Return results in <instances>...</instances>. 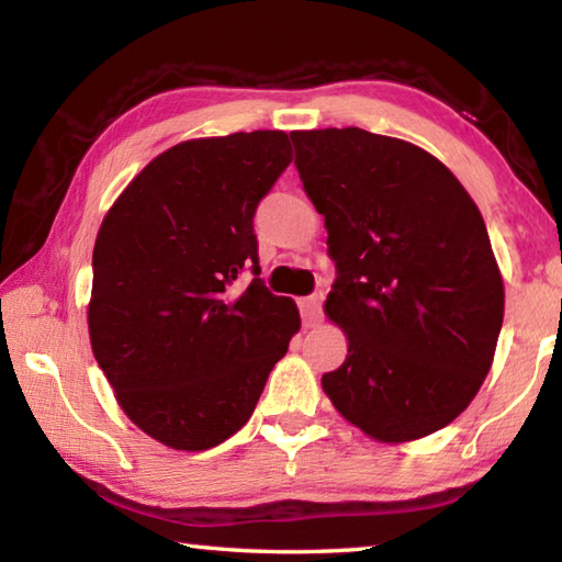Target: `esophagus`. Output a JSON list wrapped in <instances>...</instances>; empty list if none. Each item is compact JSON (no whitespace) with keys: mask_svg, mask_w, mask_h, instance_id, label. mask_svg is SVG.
I'll list each match as a JSON object with an SVG mask.
<instances>
[{"mask_svg":"<svg viewBox=\"0 0 562 562\" xmlns=\"http://www.w3.org/2000/svg\"><path fill=\"white\" fill-rule=\"evenodd\" d=\"M322 302H325V292H312L310 297H304L300 302V310H302V322L304 327H315L319 317H322Z\"/></svg>","mask_w":562,"mask_h":562,"instance_id":"obj_1","label":"esophagus"}]
</instances>
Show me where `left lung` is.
I'll return each mask as SVG.
<instances>
[{"label":"left lung","instance_id":"1","mask_svg":"<svg viewBox=\"0 0 562 562\" xmlns=\"http://www.w3.org/2000/svg\"><path fill=\"white\" fill-rule=\"evenodd\" d=\"M290 138L337 268L325 312L349 339L322 389L379 441L443 429L481 389L503 325L479 207L441 160L406 140L364 128Z\"/></svg>","mask_w":562,"mask_h":562}]
</instances>
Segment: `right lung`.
<instances>
[{"label":"right lung","mask_w":562,"mask_h":562,"mask_svg":"<svg viewBox=\"0 0 562 562\" xmlns=\"http://www.w3.org/2000/svg\"><path fill=\"white\" fill-rule=\"evenodd\" d=\"M288 133L168 148L131 180L93 245L91 349L123 412L180 451L231 439L300 329L260 274L255 211L290 166ZM256 278L245 291L232 282Z\"/></svg>","instance_id":"1"}]
</instances>
